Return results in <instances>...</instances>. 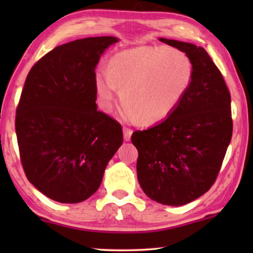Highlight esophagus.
<instances>
[{
  "label": "esophagus",
  "instance_id": "obj_1",
  "mask_svg": "<svg viewBox=\"0 0 253 253\" xmlns=\"http://www.w3.org/2000/svg\"><path fill=\"white\" fill-rule=\"evenodd\" d=\"M133 131L130 129V127H126L124 126L123 127V136H124V140L126 141H129L130 138H131V134H132Z\"/></svg>",
  "mask_w": 253,
  "mask_h": 253
}]
</instances>
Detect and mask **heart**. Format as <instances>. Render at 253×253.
<instances>
[{"instance_id": "obj_1", "label": "heart", "mask_w": 253, "mask_h": 253, "mask_svg": "<svg viewBox=\"0 0 253 253\" xmlns=\"http://www.w3.org/2000/svg\"><path fill=\"white\" fill-rule=\"evenodd\" d=\"M195 67L191 57L174 47L138 46L121 50L108 69L95 71L99 106L109 113L119 94L126 119L154 124L167 119L191 87Z\"/></svg>"}]
</instances>
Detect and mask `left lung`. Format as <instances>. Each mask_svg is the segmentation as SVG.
<instances>
[{
	"label": "left lung",
	"mask_w": 253,
	"mask_h": 253,
	"mask_svg": "<svg viewBox=\"0 0 253 253\" xmlns=\"http://www.w3.org/2000/svg\"><path fill=\"white\" fill-rule=\"evenodd\" d=\"M191 57V87L164 122L136 131L138 182L152 200L169 206L191 203L209 191L219 174L233 134L230 93L207 51L160 38Z\"/></svg>",
	"instance_id": "left-lung-1"
}]
</instances>
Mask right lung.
Here are the masks:
<instances>
[{
	"label": "right lung",
	"mask_w": 253,
	"mask_h": 253,
	"mask_svg": "<svg viewBox=\"0 0 253 253\" xmlns=\"http://www.w3.org/2000/svg\"><path fill=\"white\" fill-rule=\"evenodd\" d=\"M117 41L95 37L61 44L26 77L15 122L20 161L27 179L55 202L89 198L123 143L121 124L95 103V67Z\"/></svg>",
	"instance_id": "add662e5"
}]
</instances>
